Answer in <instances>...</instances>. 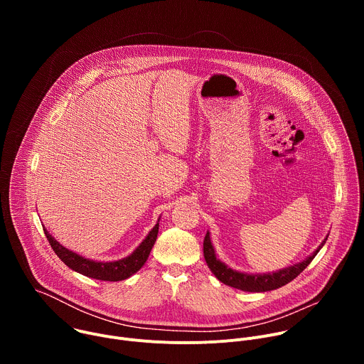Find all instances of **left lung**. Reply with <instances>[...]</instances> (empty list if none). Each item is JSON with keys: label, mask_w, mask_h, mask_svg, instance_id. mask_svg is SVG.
Wrapping results in <instances>:
<instances>
[{"label": "left lung", "mask_w": 364, "mask_h": 364, "mask_svg": "<svg viewBox=\"0 0 364 364\" xmlns=\"http://www.w3.org/2000/svg\"><path fill=\"white\" fill-rule=\"evenodd\" d=\"M327 237H328V235L320 243V246L313 253L308 255L304 259V261H301L298 264H294L288 268H282L279 271L265 272V274L240 272V271L232 269L225 262H222L216 255V250H215V246L212 243V237H210L209 230H207L205 237H204L203 252H204V259H205L207 267H209V269L213 272V275L220 282H223L229 287H233L236 289L246 291V292H267V291L281 288V287L287 285L288 282H291L294 278H296L311 264V261H313V259L316 257V255L321 250Z\"/></svg>", "instance_id": "8db88e82"}]
</instances>
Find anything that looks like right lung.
I'll use <instances>...</instances> for the list:
<instances>
[{
  "mask_svg": "<svg viewBox=\"0 0 364 364\" xmlns=\"http://www.w3.org/2000/svg\"><path fill=\"white\" fill-rule=\"evenodd\" d=\"M160 218H159L157 223H155V226L148 232L145 239L134 249V252L131 255H128L122 259H118V261H111V262L95 261V259L85 257V256L79 255L77 252H73V250L68 249L66 246H63L62 243H59L53 236L47 232V229L44 226H43V229H44V235H46L50 246L53 247L55 253L62 259V262L65 265H68L72 271L79 272L85 277L93 278V279L117 282V281L128 279L129 277L136 274L144 267V264L146 262V259L149 256V252L155 243V239H157L159 228H160V223H159Z\"/></svg>",
  "mask_w": 364,
  "mask_h": 364,
  "instance_id": "add662e5",
  "label": "right lung"
}]
</instances>
